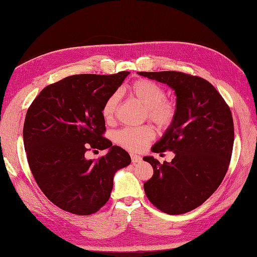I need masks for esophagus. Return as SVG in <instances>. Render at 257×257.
<instances>
[{"instance_id": "esophagus-1", "label": "esophagus", "mask_w": 257, "mask_h": 257, "mask_svg": "<svg viewBox=\"0 0 257 257\" xmlns=\"http://www.w3.org/2000/svg\"><path fill=\"white\" fill-rule=\"evenodd\" d=\"M131 159H132V163H133V164L142 162V157H139V155L134 154V153H131Z\"/></svg>"}]
</instances>
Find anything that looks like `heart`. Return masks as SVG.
Here are the masks:
<instances>
[{"label":"heart","mask_w":257,"mask_h":257,"mask_svg":"<svg viewBox=\"0 0 257 257\" xmlns=\"http://www.w3.org/2000/svg\"><path fill=\"white\" fill-rule=\"evenodd\" d=\"M128 94L137 99L147 110L148 119L161 130H167L177 118V107L165 98L166 93L160 84L147 79L134 81L128 87ZM118 95L106 99L102 107V116L106 123H111L118 106ZM154 137L153 130L148 126L125 127L116 133V143L126 150L138 152L144 150Z\"/></svg>","instance_id":"b5f03b06"}]
</instances>
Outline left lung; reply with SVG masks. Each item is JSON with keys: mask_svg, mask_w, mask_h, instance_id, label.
<instances>
[{"mask_svg": "<svg viewBox=\"0 0 257 257\" xmlns=\"http://www.w3.org/2000/svg\"><path fill=\"white\" fill-rule=\"evenodd\" d=\"M165 83L176 93L177 118L151 150L175 152L163 164L153 157L144 161L153 167L145 182L151 203L168 214H182L212 195L227 173L234 145V122L228 105L213 85L181 72H138Z\"/></svg>", "mask_w": 257, "mask_h": 257, "instance_id": "8db88e82", "label": "left lung"}]
</instances>
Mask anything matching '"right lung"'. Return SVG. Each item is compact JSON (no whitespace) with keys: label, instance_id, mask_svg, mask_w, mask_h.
Listing matches in <instances>:
<instances>
[{"label":"right lung","instance_id":"1","mask_svg":"<svg viewBox=\"0 0 257 257\" xmlns=\"http://www.w3.org/2000/svg\"><path fill=\"white\" fill-rule=\"evenodd\" d=\"M130 72L74 75L44 88L23 125L27 159L37 185L64 211L89 215L110 197L113 176L131 164L130 154L103 136L102 107ZM110 151L97 161L84 153Z\"/></svg>","mask_w":257,"mask_h":257}]
</instances>
